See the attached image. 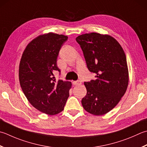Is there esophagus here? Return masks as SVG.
Instances as JSON below:
<instances>
[{"instance_id":"esophagus-1","label":"esophagus","mask_w":147,"mask_h":147,"mask_svg":"<svg viewBox=\"0 0 147 147\" xmlns=\"http://www.w3.org/2000/svg\"><path fill=\"white\" fill-rule=\"evenodd\" d=\"M73 83L74 85L77 86V85H80V84H82V82H80V81H79V80H78V81H74L73 82Z\"/></svg>"}]
</instances>
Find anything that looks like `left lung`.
Wrapping results in <instances>:
<instances>
[{
  "label": "left lung",
  "mask_w": 147,
  "mask_h": 147,
  "mask_svg": "<svg viewBox=\"0 0 147 147\" xmlns=\"http://www.w3.org/2000/svg\"><path fill=\"white\" fill-rule=\"evenodd\" d=\"M83 51L87 68L96 80L84 82L87 94L83 108L102 115L115 108L125 93L129 82L127 60L121 46L113 37L92 32L76 38Z\"/></svg>",
  "instance_id": "obj_1"
}]
</instances>
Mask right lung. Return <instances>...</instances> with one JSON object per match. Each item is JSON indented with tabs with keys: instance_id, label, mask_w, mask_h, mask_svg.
Returning a JSON list of instances; mask_svg holds the SVG:
<instances>
[{
	"instance_id": "right-lung-1",
	"label": "right lung",
	"mask_w": 147,
	"mask_h": 147,
	"mask_svg": "<svg viewBox=\"0 0 147 147\" xmlns=\"http://www.w3.org/2000/svg\"><path fill=\"white\" fill-rule=\"evenodd\" d=\"M68 37L48 33L39 36L28 44L19 66V80L28 101L39 111L53 115L64 110L69 96L70 82L56 80L55 71L60 48Z\"/></svg>"
}]
</instances>
